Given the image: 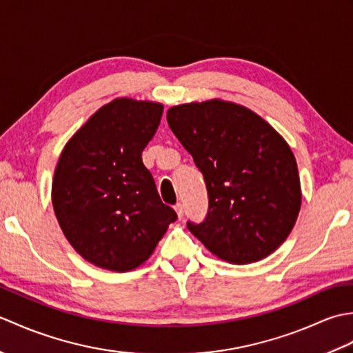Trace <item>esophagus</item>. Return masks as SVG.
<instances>
[{
	"instance_id": "obj_1",
	"label": "esophagus",
	"mask_w": 353,
	"mask_h": 353,
	"mask_svg": "<svg viewBox=\"0 0 353 353\" xmlns=\"http://www.w3.org/2000/svg\"><path fill=\"white\" fill-rule=\"evenodd\" d=\"M174 209H176V212H177V216H179V219H182V216H183V212H185V208H183V205H182V203H177V205L174 206Z\"/></svg>"
}]
</instances>
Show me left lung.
I'll list each match as a JSON object with an SVG mask.
<instances>
[{"label": "left lung", "instance_id": "1", "mask_svg": "<svg viewBox=\"0 0 353 353\" xmlns=\"http://www.w3.org/2000/svg\"><path fill=\"white\" fill-rule=\"evenodd\" d=\"M171 132L203 174L209 209L191 234L232 264L268 256L294 228L302 194L287 142L247 108L212 100L167 112Z\"/></svg>", "mask_w": 353, "mask_h": 353}]
</instances>
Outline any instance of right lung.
<instances>
[{"mask_svg":"<svg viewBox=\"0 0 353 353\" xmlns=\"http://www.w3.org/2000/svg\"><path fill=\"white\" fill-rule=\"evenodd\" d=\"M163 106L119 99L101 108L66 144L52 182V206L70 244L91 264L129 272L147 261L170 223L141 153Z\"/></svg>","mask_w":353,"mask_h":353,"instance_id":"add662e5","label":"right lung"}]
</instances>
